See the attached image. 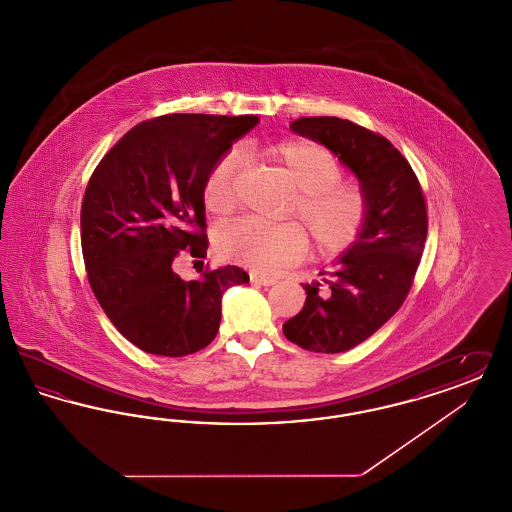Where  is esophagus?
<instances>
[{"mask_svg": "<svg viewBox=\"0 0 512 512\" xmlns=\"http://www.w3.org/2000/svg\"><path fill=\"white\" fill-rule=\"evenodd\" d=\"M251 282L253 284H259V286H274L278 280L267 276V274H259V272H251Z\"/></svg>", "mask_w": 512, "mask_h": 512, "instance_id": "1", "label": "esophagus"}]
</instances>
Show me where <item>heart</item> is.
<instances>
[{"instance_id":"obj_1","label":"heart","mask_w":512,"mask_h":512,"mask_svg":"<svg viewBox=\"0 0 512 512\" xmlns=\"http://www.w3.org/2000/svg\"><path fill=\"white\" fill-rule=\"evenodd\" d=\"M267 157L297 190L288 215L303 222L317 251L334 255L361 238L370 217V199L363 186L341 180L343 165L328 147L297 138L268 147ZM238 169V155L230 151L220 157L205 180L203 199L217 217L236 209ZM215 245L224 259L255 270H272L305 253L307 234L295 222L268 226L244 219L220 228Z\"/></svg>"}]
</instances>
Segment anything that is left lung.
<instances>
[{
	"mask_svg": "<svg viewBox=\"0 0 512 512\" xmlns=\"http://www.w3.org/2000/svg\"><path fill=\"white\" fill-rule=\"evenodd\" d=\"M290 128L328 147L370 199L361 238L324 284H303L305 305L282 326L307 351L341 353L384 326L411 292L428 234L426 201L409 161L384 136L338 117H301Z\"/></svg>",
	"mask_w": 512,
	"mask_h": 512,
	"instance_id": "8db88e82",
	"label": "left lung"
}]
</instances>
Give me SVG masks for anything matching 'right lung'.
<instances>
[{
    "label": "right lung",
    "mask_w": 512,
    "mask_h": 512,
    "mask_svg": "<svg viewBox=\"0 0 512 512\" xmlns=\"http://www.w3.org/2000/svg\"><path fill=\"white\" fill-rule=\"evenodd\" d=\"M259 117L165 115L128 130L99 161L80 211L92 292L128 341L151 355L184 357L220 326L222 293L249 282L244 268L182 280L172 263L207 255L203 188L211 169Z\"/></svg>",
    "instance_id": "1"
}]
</instances>
